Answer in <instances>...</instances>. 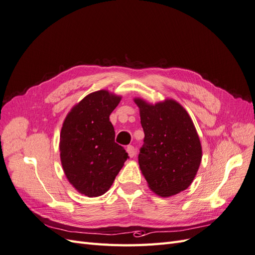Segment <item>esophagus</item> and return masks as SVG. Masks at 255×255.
Wrapping results in <instances>:
<instances>
[{
  "instance_id": "obj_1",
  "label": "esophagus",
  "mask_w": 255,
  "mask_h": 255,
  "mask_svg": "<svg viewBox=\"0 0 255 255\" xmlns=\"http://www.w3.org/2000/svg\"><path fill=\"white\" fill-rule=\"evenodd\" d=\"M126 151H127V153H128V155H129L130 158L134 157V154H135V150H134V147H133V146H131V145L127 146Z\"/></svg>"
}]
</instances>
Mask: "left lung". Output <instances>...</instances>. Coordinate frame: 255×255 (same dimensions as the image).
I'll return each instance as SVG.
<instances>
[{
  "label": "left lung",
  "instance_id": "left-lung-1",
  "mask_svg": "<svg viewBox=\"0 0 255 255\" xmlns=\"http://www.w3.org/2000/svg\"><path fill=\"white\" fill-rule=\"evenodd\" d=\"M145 137L138 164L150 190L160 197L182 192L200 166L202 148L194 123L178 102L157 104L135 97Z\"/></svg>",
  "mask_w": 255,
  "mask_h": 255
}]
</instances>
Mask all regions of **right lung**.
Returning <instances> with one entry per match:
<instances>
[{
    "label": "right lung",
    "mask_w": 255,
    "mask_h": 255,
    "mask_svg": "<svg viewBox=\"0 0 255 255\" xmlns=\"http://www.w3.org/2000/svg\"><path fill=\"white\" fill-rule=\"evenodd\" d=\"M122 96L107 90L88 94L65 117L60 132L64 175L77 192L98 197L111 187L128 153L114 142L111 112Z\"/></svg>",
    "instance_id": "1"
}]
</instances>
